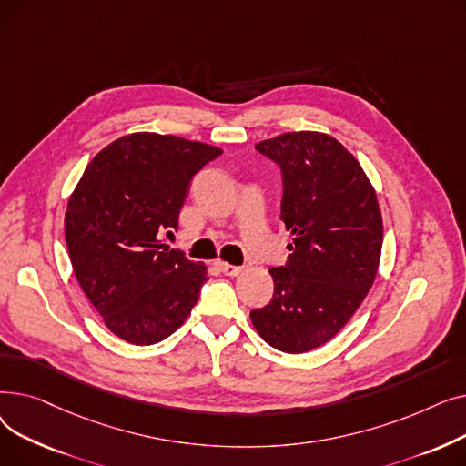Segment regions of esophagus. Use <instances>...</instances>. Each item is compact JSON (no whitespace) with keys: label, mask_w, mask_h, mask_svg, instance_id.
<instances>
[{"label":"esophagus","mask_w":466,"mask_h":466,"mask_svg":"<svg viewBox=\"0 0 466 466\" xmlns=\"http://www.w3.org/2000/svg\"><path fill=\"white\" fill-rule=\"evenodd\" d=\"M218 266H220V270H223V274L230 276V278H238L243 272L241 266H234V264H228V262H220Z\"/></svg>","instance_id":"obj_1"}]
</instances>
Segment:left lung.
I'll return each instance as SVG.
<instances>
[{
    "label": "left lung",
    "instance_id": "8db88e82",
    "mask_svg": "<svg viewBox=\"0 0 466 466\" xmlns=\"http://www.w3.org/2000/svg\"><path fill=\"white\" fill-rule=\"evenodd\" d=\"M281 166V218L292 243L272 268L274 297L251 311L260 338L285 353L327 344L374 285L383 220L359 160L323 132H285L255 145Z\"/></svg>",
    "mask_w": 466,
    "mask_h": 466
}]
</instances>
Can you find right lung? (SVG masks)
Listing matches in <instances>:
<instances>
[{
	"label": "right lung",
	"instance_id": "obj_1",
	"mask_svg": "<svg viewBox=\"0 0 466 466\" xmlns=\"http://www.w3.org/2000/svg\"><path fill=\"white\" fill-rule=\"evenodd\" d=\"M223 149L157 132L122 136L86 166L66 208L76 278L120 339L151 346L198 302L208 266L169 249L188 185Z\"/></svg>",
	"mask_w": 466,
	"mask_h": 466
}]
</instances>
